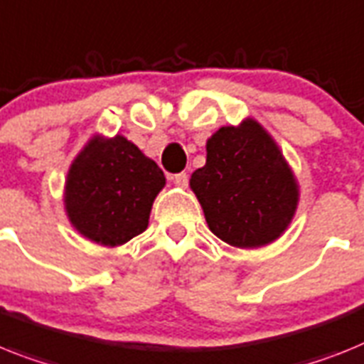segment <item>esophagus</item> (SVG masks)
<instances>
[{
	"label": "esophagus",
	"mask_w": 364,
	"mask_h": 364,
	"mask_svg": "<svg viewBox=\"0 0 364 364\" xmlns=\"http://www.w3.org/2000/svg\"><path fill=\"white\" fill-rule=\"evenodd\" d=\"M173 183H176L177 187L185 188L188 185V173L187 172H179L173 176Z\"/></svg>",
	"instance_id": "34e87169"
}]
</instances>
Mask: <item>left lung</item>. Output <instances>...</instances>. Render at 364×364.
I'll list each match as a JSON object with an SVG mask.
<instances>
[{
	"mask_svg": "<svg viewBox=\"0 0 364 364\" xmlns=\"http://www.w3.org/2000/svg\"><path fill=\"white\" fill-rule=\"evenodd\" d=\"M191 188L213 233L237 248L276 240L291 224L298 185L285 157L255 120L220 127L207 140V163Z\"/></svg>",
	"mask_w": 364,
	"mask_h": 364,
	"instance_id": "left-lung-1",
	"label": "left lung"
}]
</instances>
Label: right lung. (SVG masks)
Returning <instances> with one entry per match:
<instances>
[{"instance_id": "add662e5", "label": "right lung", "mask_w": 364, "mask_h": 364, "mask_svg": "<svg viewBox=\"0 0 364 364\" xmlns=\"http://www.w3.org/2000/svg\"><path fill=\"white\" fill-rule=\"evenodd\" d=\"M164 173L133 142L96 136L70 166L64 203L79 233L103 246H120L148 228Z\"/></svg>"}]
</instances>
